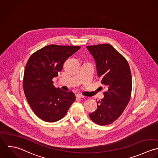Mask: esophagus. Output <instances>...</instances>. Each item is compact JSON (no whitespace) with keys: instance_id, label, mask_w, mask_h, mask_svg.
Masks as SVG:
<instances>
[{"instance_id":"1","label":"esophagus","mask_w":158,"mask_h":158,"mask_svg":"<svg viewBox=\"0 0 158 158\" xmlns=\"http://www.w3.org/2000/svg\"><path fill=\"white\" fill-rule=\"evenodd\" d=\"M76 98H84L85 96L84 95H81V94H77L76 95Z\"/></svg>"}]
</instances>
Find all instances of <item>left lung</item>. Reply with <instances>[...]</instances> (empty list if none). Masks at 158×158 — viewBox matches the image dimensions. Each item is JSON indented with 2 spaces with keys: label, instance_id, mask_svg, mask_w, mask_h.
Masks as SVG:
<instances>
[{
  "label": "left lung",
  "instance_id": "obj_1",
  "mask_svg": "<svg viewBox=\"0 0 158 158\" xmlns=\"http://www.w3.org/2000/svg\"><path fill=\"white\" fill-rule=\"evenodd\" d=\"M95 59L98 77L107 87L104 97L97 101V109L89 114L99 125L113 123L122 114L129 101L132 76L125 58L108 44L87 46Z\"/></svg>",
  "mask_w": 158,
  "mask_h": 158
}]
</instances>
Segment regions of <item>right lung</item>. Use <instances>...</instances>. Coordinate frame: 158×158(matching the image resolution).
I'll use <instances>...</instances> for the list:
<instances>
[{
  "mask_svg": "<svg viewBox=\"0 0 158 158\" xmlns=\"http://www.w3.org/2000/svg\"><path fill=\"white\" fill-rule=\"evenodd\" d=\"M80 46L48 45L33 53L26 64L23 89L26 99L35 115L47 122H56L66 115L76 99L53 85L64 62L77 52Z\"/></svg>",
  "mask_w": 158,
  "mask_h": 158,
  "instance_id": "obj_1",
  "label": "right lung"
}]
</instances>
